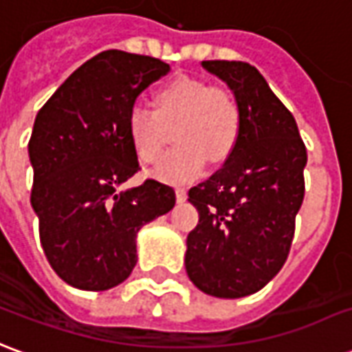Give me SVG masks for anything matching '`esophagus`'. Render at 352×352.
<instances>
[{
    "label": "esophagus",
    "instance_id": "obj_1",
    "mask_svg": "<svg viewBox=\"0 0 352 352\" xmlns=\"http://www.w3.org/2000/svg\"><path fill=\"white\" fill-rule=\"evenodd\" d=\"M186 199H188V191L184 188H176V201H178V203H184Z\"/></svg>",
    "mask_w": 352,
    "mask_h": 352
}]
</instances>
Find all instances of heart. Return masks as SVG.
I'll use <instances>...</instances> for the list:
<instances>
[{
	"instance_id": "b5f03b06",
	"label": "heart",
	"mask_w": 352,
	"mask_h": 352,
	"mask_svg": "<svg viewBox=\"0 0 352 352\" xmlns=\"http://www.w3.org/2000/svg\"><path fill=\"white\" fill-rule=\"evenodd\" d=\"M153 108L132 106L126 131L142 163L155 164L170 144L178 146L155 168L164 182H186L203 172L206 159L220 163L235 148L243 109L233 92L195 77H176L153 96Z\"/></svg>"
}]
</instances>
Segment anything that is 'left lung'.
<instances>
[{"label":"left lung","mask_w":352,"mask_h":352,"mask_svg":"<svg viewBox=\"0 0 352 352\" xmlns=\"http://www.w3.org/2000/svg\"><path fill=\"white\" fill-rule=\"evenodd\" d=\"M243 109L235 148L220 170L189 189L199 223L188 235L186 271L216 298L261 290L288 258L305 195L307 149L296 119L246 62L204 60Z\"/></svg>","instance_id":"obj_1"}]
</instances>
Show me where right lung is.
Returning a JSON list of instances; mask_svg holds the SVG:
<instances>
[{"label":"right lung","instance_id":"right-lung-1","mask_svg":"<svg viewBox=\"0 0 352 352\" xmlns=\"http://www.w3.org/2000/svg\"><path fill=\"white\" fill-rule=\"evenodd\" d=\"M166 62L104 51L72 74L39 109L28 144L32 206L45 256L79 290H108L136 265V233L176 203L170 186H119L140 170L126 119Z\"/></svg>","mask_w":352,"mask_h":352}]
</instances>
